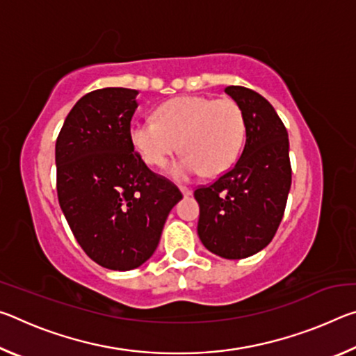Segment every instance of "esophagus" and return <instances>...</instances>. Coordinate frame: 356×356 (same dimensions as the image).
Wrapping results in <instances>:
<instances>
[{
  "instance_id": "1",
  "label": "esophagus",
  "mask_w": 356,
  "mask_h": 356,
  "mask_svg": "<svg viewBox=\"0 0 356 356\" xmlns=\"http://www.w3.org/2000/svg\"><path fill=\"white\" fill-rule=\"evenodd\" d=\"M180 191H182L184 196H191V193H193L190 188H185V186H182V188H180Z\"/></svg>"
}]
</instances>
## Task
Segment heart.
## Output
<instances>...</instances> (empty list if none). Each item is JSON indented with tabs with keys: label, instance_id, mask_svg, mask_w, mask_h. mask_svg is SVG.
Wrapping results in <instances>:
<instances>
[{
	"label": "heart",
	"instance_id": "heart-1",
	"mask_svg": "<svg viewBox=\"0 0 356 356\" xmlns=\"http://www.w3.org/2000/svg\"><path fill=\"white\" fill-rule=\"evenodd\" d=\"M130 140L150 166H165L177 152L185 154L170 168L179 180L204 171L221 176L238 159L245 140L243 111L234 100L182 95L165 102L155 120H140L130 129Z\"/></svg>",
	"mask_w": 356,
	"mask_h": 356
}]
</instances>
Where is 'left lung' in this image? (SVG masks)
Segmentation results:
<instances>
[{
	"mask_svg": "<svg viewBox=\"0 0 356 356\" xmlns=\"http://www.w3.org/2000/svg\"><path fill=\"white\" fill-rule=\"evenodd\" d=\"M243 111L246 141L232 170L212 185L200 186L197 236L213 254L245 259L264 250L284 215L292 184L287 130L261 94L227 86Z\"/></svg>",
	"mask_w": 356,
	"mask_h": 356,
	"instance_id": "obj_1",
	"label": "left lung"
}]
</instances>
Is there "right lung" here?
Listing matches in <instances>:
<instances>
[{"mask_svg": "<svg viewBox=\"0 0 356 356\" xmlns=\"http://www.w3.org/2000/svg\"><path fill=\"white\" fill-rule=\"evenodd\" d=\"M138 91L104 88L72 108L56 140V190L76 242L94 262L127 272L154 254L182 193L135 152Z\"/></svg>", "mask_w": 356, "mask_h": 356, "instance_id": "right-lung-1", "label": "right lung"}]
</instances>
